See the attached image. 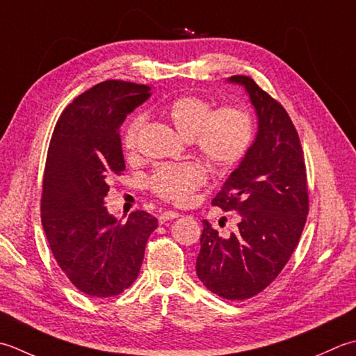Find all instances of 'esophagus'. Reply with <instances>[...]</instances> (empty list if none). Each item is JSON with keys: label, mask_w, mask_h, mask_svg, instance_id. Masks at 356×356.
Instances as JSON below:
<instances>
[{"label": "esophagus", "mask_w": 356, "mask_h": 356, "mask_svg": "<svg viewBox=\"0 0 356 356\" xmlns=\"http://www.w3.org/2000/svg\"><path fill=\"white\" fill-rule=\"evenodd\" d=\"M179 213L178 212H175V210H168V212H163L161 215L158 216V221L161 222V224H164V222H168V221H170V220H175V218H179Z\"/></svg>", "instance_id": "obj_1"}]
</instances>
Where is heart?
I'll return each mask as SVG.
<instances>
[{
	"label": "heart",
	"instance_id": "1",
	"mask_svg": "<svg viewBox=\"0 0 356 356\" xmlns=\"http://www.w3.org/2000/svg\"><path fill=\"white\" fill-rule=\"evenodd\" d=\"M212 111L207 99L186 95L169 104L165 117L212 168L227 170L248 154L253 140V121L241 107L229 106ZM143 122V117H136L127 126L124 134L127 150L136 147ZM206 181L207 172L198 164H164L152 173L149 187L159 198L186 204Z\"/></svg>",
	"mask_w": 356,
	"mask_h": 356
}]
</instances>
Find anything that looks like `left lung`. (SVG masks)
<instances>
[{
    "mask_svg": "<svg viewBox=\"0 0 356 356\" xmlns=\"http://www.w3.org/2000/svg\"><path fill=\"white\" fill-rule=\"evenodd\" d=\"M244 87L258 120L257 136L212 204L239 215L238 230L218 235L202 221L197 275L210 292L241 301L278 277L300 241L309 212L306 165L298 134L278 101L249 76Z\"/></svg>",
    "mask_w": 356,
    "mask_h": 356,
    "instance_id": "1",
    "label": "left lung"
}]
</instances>
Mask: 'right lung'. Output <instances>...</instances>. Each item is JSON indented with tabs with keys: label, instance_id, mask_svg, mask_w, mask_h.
Returning a JSON list of instances; mask_svg holds the SVG:
<instances>
[{
	"label": "right lung",
	"instance_id": "right-lung-1",
	"mask_svg": "<svg viewBox=\"0 0 356 356\" xmlns=\"http://www.w3.org/2000/svg\"><path fill=\"white\" fill-rule=\"evenodd\" d=\"M149 97L144 84L99 83L64 108L50 140L41 222L58 266L89 296L107 298L132 286L158 227L144 210L121 222L104 207L107 178L126 169L120 127Z\"/></svg>",
	"mask_w": 356,
	"mask_h": 356
}]
</instances>
